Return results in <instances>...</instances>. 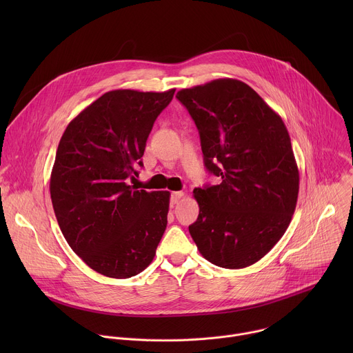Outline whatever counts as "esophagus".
Listing matches in <instances>:
<instances>
[{
  "instance_id": "esophagus-1",
  "label": "esophagus",
  "mask_w": 353,
  "mask_h": 353,
  "mask_svg": "<svg viewBox=\"0 0 353 353\" xmlns=\"http://www.w3.org/2000/svg\"><path fill=\"white\" fill-rule=\"evenodd\" d=\"M183 196H184V192H183V191L172 192V195H170V204H172V205H176Z\"/></svg>"
}]
</instances>
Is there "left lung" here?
Instances as JSON below:
<instances>
[{"label": "left lung", "mask_w": 353, "mask_h": 353, "mask_svg": "<svg viewBox=\"0 0 353 353\" xmlns=\"http://www.w3.org/2000/svg\"><path fill=\"white\" fill-rule=\"evenodd\" d=\"M218 185L194 188L199 207L188 226L201 256L229 270L261 260L296 208L299 169L281 116L247 83L221 78L181 89Z\"/></svg>", "instance_id": "left-lung-1"}]
</instances>
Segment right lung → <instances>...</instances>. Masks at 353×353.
I'll use <instances>...</instances> for the list:
<instances>
[{"label":"right lung","instance_id":"right-lung-1","mask_svg":"<svg viewBox=\"0 0 353 353\" xmlns=\"http://www.w3.org/2000/svg\"><path fill=\"white\" fill-rule=\"evenodd\" d=\"M176 89L106 92L67 125L50 176L59 226L93 271L124 279L152 263L169 191L134 190L148 135Z\"/></svg>","mask_w":353,"mask_h":353}]
</instances>
